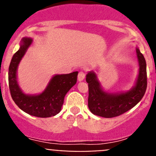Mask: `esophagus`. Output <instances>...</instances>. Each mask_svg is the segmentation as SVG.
I'll list each match as a JSON object with an SVG mask.
<instances>
[{"label": "esophagus", "instance_id": "1", "mask_svg": "<svg viewBox=\"0 0 156 156\" xmlns=\"http://www.w3.org/2000/svg\"><path fill=\"white\" fill-rule=\"evenodd\" d=\"M85 76H86V74H85L84 72H83V71L80 72L79 74H78V79H79V80L80 81L83 80L85 78Z\"/></svg>", "mask_w": 156, "mask_h": 156}]
</instances>
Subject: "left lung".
I'll list each match as a JSON object with an SVG mask.
<instances>
[{
	"mask_svg": "<svg viewBox=\"0 0 156 156\" xmlns=\"http://www.w3.org/2000/svg\"><path fill=\"white\" fill-rule=\"evenodd\" d=\"M139 75L134 87L126 93L111 94L101 88L94 73L87 75L88 83V107L92 113L105 118H112L131 109L141 100L147 88V70L144 55L137 48Z\"/></svg>",
	"mask_w": 156,
	"mask_h": 156,
	"instance_id": "obj_1",
	"label": "left lung"
}]
</instances>
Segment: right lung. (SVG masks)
Returning a JSON list of instances; mask_svg holds the SVG:
<instances>
[{"label": "right lung", "instance_id": "add662e5", "mask_svg": "<svg viewBox=\"0 0 156 156\" xmlns=\"http://www.w3.org/2000/svg\"><path fill=\"white\" fill-rule=\"evenodd\" d=\"M32 43V40L24 38L18 51L14 54L8 69V84L11 96L16 105L25 112L41 118L54 116L61 111L66 93L76 84L78 72L56 75L49 83L44 91L39 95L23 94L16 80V71L19 62Z\"/></svg>", "mask_w": 156, "mask_h": 156}]
</instances>
